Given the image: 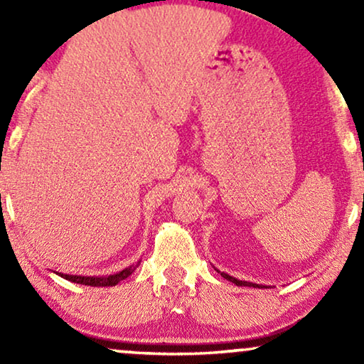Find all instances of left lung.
Masks as SVG:
<instances>
[{
    "label": "left lung",
    "mask_w": 364,
    "mask_h": 364,
    "mask_svg": "<svg viewBox=\"0 0 364 364\" xmlns=\"http://www.w3.org/2000/svg\"><path fill=\"white\" fill-rule=\"evenodd\" d=\"M217 270V268H215ZM218 273H220V275L225 278V280H228V282H232V283H235L237 287H253V288H265V285H258V283H252V282H242V280H238V278H235V277H230L228 275V273H223V272H220V270H217Z\"/></svg>",
    "instance_id": "8db88e82"
}]
</instances>
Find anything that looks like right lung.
<instances>
[{"instance_id":"right-lung-1","label":"right lung","mask_w":364,"mask_h":364,"mask_svg":"<svg viewBox=\"0 0 364 364\" xmlns=\"http://www.w3.org/2000/svg\"><path fill=\"white\" fill-rule=\"evenodd\" d=\"M141 265V260L137 263H132L131 267L124 268V270L114 273V275H104V277H82V275H66V273H58L54 272L56 275L63 277L64 280L73 282V283H79V285H87V287H116L119 282L126 280L129 275H132L134 270Z\"/></svg>"}]
</instances>
